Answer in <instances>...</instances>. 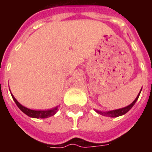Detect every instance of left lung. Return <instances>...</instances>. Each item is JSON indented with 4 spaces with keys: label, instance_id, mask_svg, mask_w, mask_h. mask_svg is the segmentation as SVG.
<instances>
[{
    "label": "left lung",
    "instance_id": "left-lung-1",
    "mask_svg": "<svg viewBox=\"0 0 152 152\" xmlns=\"http://www.w3.org/2000/svg\"><path fill=\"white\" fill-rule=\"evenodd\" d=\"M141 91H142V89H141ZM141 91L138 94V95L137 96V98L135 99L134 102H132L131 104H129L127 107H123V108L121 109H116V110H113V111H109V112H101V111H98V110H96V112H98L99 114L102 115H105V116H110V117H117V116H121V115H123L125 113H127L129 110H130L134 105L135 104V102H137V99H138V97L140 95V93Z\"/></svg>",
    "mask_w": 152,
    "mask_h": 152
}]
</instances>
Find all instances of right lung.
<instances>
[{
    "mask_svg": "<svg viewBox=\"0 0 152 152\" xmlns=\"http://www.w3.org/2000/svg\"><path fill=\"white\" fill-rule=\"evenodd\" d=\"M12 95V94H11ZM12 98L14 99V101L16 103V105L18 106V107L22 112L25 113V114L32 118H48L52 116L55 114L58 111V107H54L53 109H50V110H46V111H36V110H31V109H28L27 107H25L23 105H21L19 102L16 100L14 96L12 95Z\"/></svg>",
    "mask_w": 152,
    "mask_h": 152,
    "instance_id": "1",
    "label": "right lung"
}]
</instances>
